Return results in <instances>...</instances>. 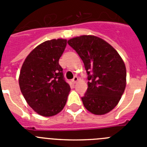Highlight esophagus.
Here are the masks:
<instances>
[{"label": "esophagus", "instance_id": "1", "mask_svg": "<svg viewBox=\"0 0 147 147\" xmlns=\"http://www.w3.org/2000/svg\"><path fill=\"white\" fill-rule=\"evenodd\" d=\"M78 80H79V79H78L77 76H74V79H73V80H72L73 83H74V84H76V82L78 81Z\"/></svg>", "mask_w": 147, "mask_h": 147}]
</instances>
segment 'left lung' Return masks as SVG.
Returning a JSON list of instances; mask_svg holds the SVG:
<instances>
[{
  "mask_svg": "<svg viewBox=\"0 0 147 147\" xmlns=\"http://www.w3.org/2000/svg\"><path fill=\"white\" fill-rule=\"evenodd\" d=\"M85 65L88 88L82 101L96 115L111 111L126 87V67L119 53L99 37L83 35L67 41Z\"/></svg>",
  "mask_w": 147,
  "mask_h": 147,
  "instance_id": "8db88e82",
  "label": "left lung"
}]
</instances>
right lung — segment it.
<instances>
[{
  "label": "right lung",
  "mask_w": 147,
  "mask_h": 147,
  "mask_svg": "<svg viewBox=\"0 0 147 147\" xmlns=\"http://www.w3.org/2000/svg\"><path fill=\"white\" fill-rule=\"evenodd\" d=\"M66 44L63 39L42 42L28 54L20 70L22 94L30 107L42 116L60 112L71 90L59 64Z\"/></svg>",
  "instance_id": "right-lung-1"
}]
</instances>
